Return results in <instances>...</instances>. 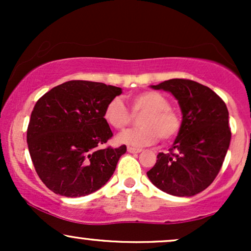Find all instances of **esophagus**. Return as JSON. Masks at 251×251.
<instances>
[{
  "instance_id": "1",
  "label": "esophagus",
  "mask_w": 251,
  "mask_h": 251,
  "mask_svg": "<svg viewBox=\"0 0 251 251\" xmlns=\"http://www.w3.org/2000/svg\"><path fill=\"white\" fill-rule=\"evenodd\" d=\"M127 151L129 152V153H139V152H142V150H140V149H135V148H131V146H128Z\"/></svg>"
}]
</instances>
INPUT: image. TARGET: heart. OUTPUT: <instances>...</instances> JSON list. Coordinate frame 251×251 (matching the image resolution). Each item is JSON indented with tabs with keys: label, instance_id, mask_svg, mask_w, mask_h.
<instances>
[{
	"label": "heart",
	"instance_id": "heart-1",
	"mask_svg": "<svg viewBox=\"0 0 251 251\" xmlns=\"http://www.w3.org/2000/svg\"><path fill=\"white\" fill-rule=\"evenodd\" d=\"M129 107L135 117L139 118L137 129H131L117 135L119 144L142 148L152 145L162 138V140H171L180 129V118L170 107V101L163 94L154 91H144L129 97ZM103 119L111 127L124 129L133 122V116L118 98L108 101L103 109Z\"/></svg>",
	"mask_w": 251,
	"mask_h": 251
}]
</instances>
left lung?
Masks as SVG:
<instances>
[{"mask_svg": "<svg viewBox=\"0 0 251 251\" xmlns=\"http://www.w3.org/2000/svg\"><path fill=\"white\" fill-rule=\"evenodd\" d=\"M151 87L170 92L178 100L183 120L170 153L157 155L149 179L170 195L200 194L218 175L230 145L226 102L212 89L188 79L166 80Z\"/></svg>", "mask_w": 251, "mask_h": 251, "instance_id": "1", "label": "left lung"}]
</instances>
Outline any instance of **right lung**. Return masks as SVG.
<instances>
[{
    "instance_id": "right-lung-1",
    "label": "right lung",
    "mask_w": 251,
    "mask_h": 251,
    "mask_svg": "<svg viewBox=\"0 0 251 251\" xmlns=\"http://www.w3.org/2000/svg\"><path fill=\"white\" fill-rule=\"evenodd\" d=\"M122 88L72 80L40 98L31 112L27 143L36 174L48 189L81 197L107 183L126 146L100 149L112 138L106 105Z\"/></svg>"
}]
</instances>
